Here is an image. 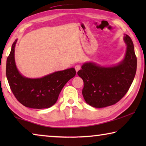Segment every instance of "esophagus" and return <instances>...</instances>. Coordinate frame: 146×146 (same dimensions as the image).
<instances>
[{
    "mask_svg": "<svg viewBox=\"0 0 146 146\" xmlns=\"http://www.w3.org/2000/svg\"><path fill=\"white\" fill-rule=\"evenodd\" d=\"M75 70H76V73L78 72V71H79L80 70V68H81V66L79 65V64H77V65H76L75 66Z\"/></svg>",
    "mask_w": 146,
    "mask_h": 146,
    "instance_id": "obj_1",
    "label": "esophagus"
}]
</instances>
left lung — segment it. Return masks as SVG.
<instances>
[{
  "mask_svg": "<svg viewBox=\"0 0 146 146\" xmlns=\"http://www.w3.org/2000/svg\"><path fill=\"white\" fill-rule=\"evenodd\" d=\"M124 58L113 66H100L86 62L78 71L84 81L82 95L86 103L94 108H105L118 102L127 93L137 71V56L133 41L127 35Z\"/></svg>",
  "mask_w": 146,
  "mask_h": 146,
  "instance_id": "obj_1",
  "label": "left lung"
}]
</instances>
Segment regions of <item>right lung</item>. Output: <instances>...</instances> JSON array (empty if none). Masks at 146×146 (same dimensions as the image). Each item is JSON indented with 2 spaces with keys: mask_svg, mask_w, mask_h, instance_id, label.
<instances>
[{
  "mask_svg": "<svg viewBox=\"0 0 146 146\" xmlns=\"http://www.w3.org/2000/svg\"><path fill=\"white\" fill-rule=\"evenodd\" d=\"M15 40L6 62V77L13 95L20 103L33 109L49 108L55 104L66 83L75 76V68L56 71L39 78H26L17 68Z\"/></svg>",
  "mask_w": 146,
  "mask_h": 146,
  "instance_id": "right-lung-1",
  "label": "right lung"
}]
</instances>
